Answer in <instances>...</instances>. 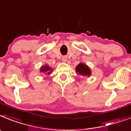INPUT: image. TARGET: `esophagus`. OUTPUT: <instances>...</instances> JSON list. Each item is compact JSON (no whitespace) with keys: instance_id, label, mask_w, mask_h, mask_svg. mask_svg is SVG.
I'll use <instances>...</instances> for the list:
<instances>
[{"instance_id":"1","label":"esophagus","mask_w":131,"mask_h":131,"mask_svg":"<svg viewBox=\"0 0 131 131\" xmlns=\"http://www.w3.org/2000/svg\"><path fill=\"white\" fill-rule=\"evenodd\" d=\"M62 62H65L66 61H67V57H62Z\"/></svg>"}]
</instances>
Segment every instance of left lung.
Instances as JSON below:
<instances>
[{"mask_svg":"<svg viewBox=\"0 0 131 131\" xmlns=\"http://www.w3.org/2000/svg\"><path fill=\"white\" fill-rule=\"evenodd\" d=\"M76 72L78 74L82 75L83 77H90L92 74V70L87 64L80 62L76 67Z\"/></svg>","mask_w":131,"mask_h":131,"instance_id":"left-lung-1","label":"left lung"}]
</instances>
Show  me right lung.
Wrapping results in <instances>:
<instances>
[{
  "label": "right lung",
  "instance_id": "add662e5",
  "mask_svg": "<svg viewBox=\"0 0 131 131\" xmlns=\"http://www.w3.org/2000/svg\"><path fill=\"white\" fill-rule=\"evenodd\" d=\"M53 72V69L51 68L49 65L45 64V65H42L40 68V72L45 73V74L50 75Z\"/></svg>",
  "mask_w": 131,
  "mask_h": 131
}]
</instances>
